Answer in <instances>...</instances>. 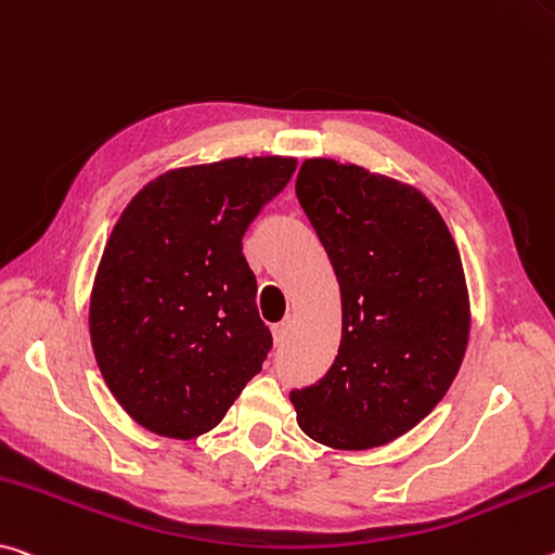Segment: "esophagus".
Here are the masks:
<instances>
[{"mask_svg": "<svg viewBox=\"0 0 555 555\" xmlns=\"http://www.w3.org/2000/svg\"><path fill=\"white\" fill-rule=\"evenodd\" d=\"M288 328H292V323H288V321H281V323L274 325V328H271V333H274V343H276V346H281V343L286 340Z\"/></svg>", "mask_w": 555, "mask_h": 555, "instance_id": "obj_1", "label": "esophagus"}]
</instances>
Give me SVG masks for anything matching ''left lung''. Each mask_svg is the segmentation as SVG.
Wrapping results in <instances>:
<instances>
[{
    "mask_svg": "<svg viewBox=\"0 0 555 555\" xmlns=\"http://www.w3.org/2000/svg\"><path fill=\"white\" fill-rule=\"evenodd\" d=\"M296 197L340 284L338 356L292 390L298 427L336 450H371L425 420L460 373L469 296L460 251L420 190L311 157Z\"/></svg>",
    "mask_w": 555,
    "mask_h": 555,
    "instance_id": "1",
    "label": "left lung"
}]
</instances>
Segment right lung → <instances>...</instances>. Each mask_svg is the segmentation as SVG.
<instances>
[{
    "label": "right lung",
    "instance_id": "right-lung-1",
    "mask_svg": "<svg viewBox=\"0 0 555 555\" xmlns=\"http://www.w3.org/2000/svg\"><path fill=\"white\" fill-rule=\"evenodd\" d=\"M294 170V157L276 155L170 170L113 227L91 294V343L105 385L151 433H209L261 371L274 340L242 240Z\"/></svg>",
    "mask_w": 555,
    "mask_h": 555
}]
</instances>
